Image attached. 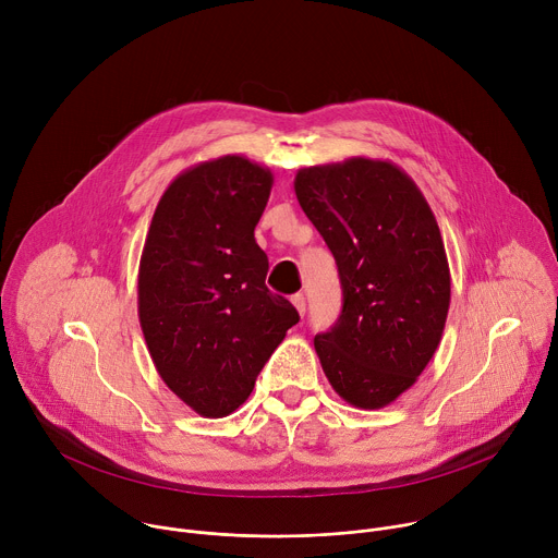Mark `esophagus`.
<instances>
[{"instance_id":"esophagus-1","label":"esophagus","mask_w":558,"mask_h":558,"mask_svg":"<svg viewBox=\"0 0 558 558\" xmlns=\"http://www.w3.org/2000/svg\"><path fill=\"white\" fill-rule=\"evenodd\" d=\"M291 302H293V306L298 308V313L304 317V313H306V300H304V295H302V293H295V295H291Z\"/></svg>"}]
</instances>
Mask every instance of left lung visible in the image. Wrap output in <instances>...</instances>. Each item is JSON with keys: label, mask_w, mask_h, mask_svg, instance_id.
Wrapping results in <instances>:
<instances>
[{"label": "left lung", "mask_w": 558, "mask_h": 558, "mask_svg": "<svg viewBox=\"0 0 558 558\" xmlns=\"http://www.w3.org/2000/svg\"><path fill=\"white\" fill-rule=\"evenodd\" d=\"M293 187L344 295L315 353L344 402L384 409L417 381L446 327L450 269L435 214L415 181L379 158L298 170Z\"/></svg>", "instance_id": "left-lung-1"}]
</instances>
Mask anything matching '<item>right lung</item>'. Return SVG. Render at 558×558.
Returning <instances> with one entry per match:
<instances>
[{
  "label": "right lung",
  "instance_id": "1",
  "mask_svg": "<svg viewBox=\"0 0 558 558\" xmlns=\"http://www.w3.org/2000/svg\"><path fill=\"white\" fill-rule=\"evenodd\" d=\"M271 170L227 154L179 174L151 216L138 265V323L168 388L203 417H225L300 320L267 289L254 229Z\"/></svg>",
  "mask_w": 558,
  "mask_h": 558
}]
</instances>
